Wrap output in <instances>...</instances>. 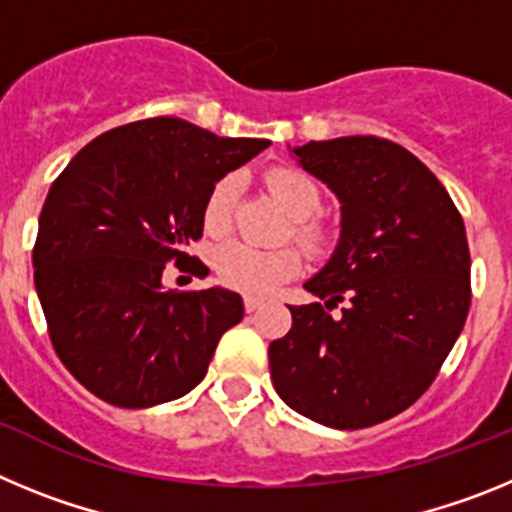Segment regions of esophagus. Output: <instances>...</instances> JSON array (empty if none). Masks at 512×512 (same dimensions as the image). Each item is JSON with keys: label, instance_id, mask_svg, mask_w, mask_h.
I'll return each instance as SVG.
<instances>
[{"label": "esophagus", "instance_id": "34e87169", "mask_svg": "<svg viewBox=\"0 0 512 512\" xmlns=\"http://www.w3.org/2000/svg\"><path fill=\"white\" fill-rule=\"evenodd\" d=\"M243 307H246V312H256L261 307V300H256V297H246V300H243Z\"/></svg>", "mask_w": 512, "mask_h": 512}]
</instances>
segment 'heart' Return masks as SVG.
Segmentation results:
<instances>
[{"mask_svg":"<svg viewBox=\"0 0 512 512\" xmlns=\"http://www.w3.org/2000/svg\"><path fill=\"white\" fill-rule=\"evenodd\" d=\"M266 187L282 202L284 210L295 217V238L307 248L323 243V230L310 217L320 210V192L310 176L297 169H271L266 174ZM235 189L238 182L225 176L210 189L205 200V225L210 233H225L233 217ZM302 269V256L295 248H256L251 243H225L215 253V271L220 282L230 289L253 297H266L277 292L284 282L297 277Z\"/></svg>","mask_w":512,"mask_h":512,"instance_id":"obj_1","label":"heart"}]
</instances>
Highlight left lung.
I'll return each mask as SVG.
<instances>
[{
	"label": "left lung",
	"mask_w": 512,
	"mask_h": 512,
	"mask_svg": "<svg viewBox=\"0 0 512 512\" xmlns=\"http://www.w3.org/2000/svg\"><path fill=\"white\" fill-rule=\"evenodd\" d=\"M297 164L341 202V238L271 341L274 390L328 428H369L410 408L436 379L467 320V230L428 166L374 135L310 140ZM349 305L341 319L327 312Z\"/></svg>",
	"instance_id": "1"
}]
</instances>
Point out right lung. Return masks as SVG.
Listing matches in <instances>:
<instances>
[{"label": "right lung", "mask_w": 512, "mask_h": 512, "mask_svg": "<svg viewBox=\"0 0 512 512\" xmlns=\"http://www.w3.org/2000/svg\"><path fill=\"white\" fill-rule=\"evenodd\" d=\"M266 146L151 117L94 138L53 182L35 289L58 359L99 400L153 408L205 379L220 336L243 320L241 295L174 292L161 277L169 261L192 259L210 189Z\"/></svg>", "instance_id": "right-lung-1"}]
</instances>
